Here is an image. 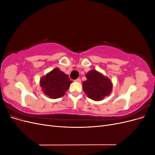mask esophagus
<instances>
[{
	"label": "esophagus",
	"instance_id": "34e87169",
	"mask_svg": "<svg viewBox=\"0 0 155 155\" xmlns=\"http://www.w3.org/2000/svg\"><path fill=\"white\" fill-rule=\"evenodd\" d=\"M75 81L78 82V83H81V79H80V78H78L77 79H76V80H75Z\"/></svg>",
	"mask_w": 155,
	"mask_h": 155
}]
</instances>
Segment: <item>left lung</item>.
<instances>
[{"label": "left lung", "mask_w": 155, "mask_h": 155, "mask_svg": "<svg viewBox=\"0 0 155 155\" xmlns=\"http://www.w3.org/2000/svg\"><path fill=\"white\" fill-rule=\"evenodd\" d=\"M85 76L87 80L82 83L83 88L88 98L98 101L110 94L113 85L109 78L94 69Z\"/></svg>", "instance_id": "obj_1"}]
</instances>
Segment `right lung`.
Segmentation results:
<instances>
[{
	"mask_svg": "<svg viewBox=\"0 0 155 155\" xmlns=\"http://www.w3.org/2000/svg\"><path fill=\"white\" fill-rule=\"evenodd\" d=\"M72 83L68 75L57 67L42 77L39 84L45 95L56 99L64 95Z\"/></svg>",
	"mask_w": 155,
	"mask_h": 155,
	"instance_id": "right-lung-1",
	"label": "right lung"
}]
</instances>
